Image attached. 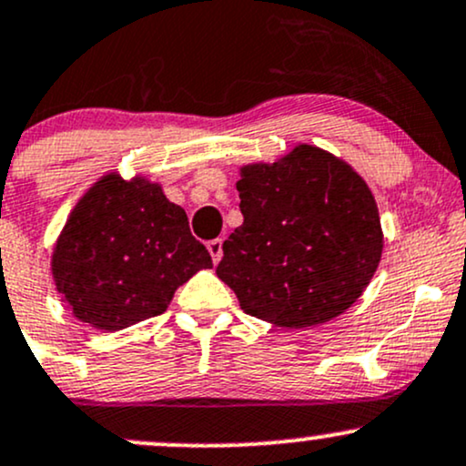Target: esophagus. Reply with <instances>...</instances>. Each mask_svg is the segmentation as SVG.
Returning <instances> with one entry per match:
<instances>
[{
	"mask_svg": "<svg viewBox=\"0 0 466 466\" xmlns=\"http://www.w3.org/2000/svg\"><path fill=\"white\" fill-rule=\"evenodd\" d=\"M208 249H209V257H212L214 263H218L223 257V241L221 238H212V241L208 243Z\"/></svg>",
	"mask_w": 466,
	"mask_h": 466,
	"instance_id": "1",
	"label": "esophagus"
}]
</instances>
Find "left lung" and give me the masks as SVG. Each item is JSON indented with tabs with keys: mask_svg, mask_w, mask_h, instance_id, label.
Instances as JSON below:
<instances>
[{
	"mask_svg": "<svg viewBox=\"0 0 466 466\" xmlns=\"http://www.w3.org/2000/svg\"><path fill=\"white\" fill-rule=\"evenodd\" d=\"M243 225L223 243L217 276L245 314L300 329L356 303L382 254L370 187L347 163L314 146L241 167Z\"/></svg>",
	"mask_w": 466,
	"mask_h": 466,
	"instance_id": "8db88e82",
	"label": "left lung"
}]
</instances>
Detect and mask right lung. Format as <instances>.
Returning <instances> with one entry per match:
<instances>
[{"mask_svg":"<svg viewBox=\"0 0 466 466\" xmlns=\"http://www.w3.org/2000/svg\"><path fill=\"white\" fill-rule=\"evenodd\" d=\"M212 268L187 214L161 186L106 175L66 221L53 254L57 291L73 314L116 331L163 314L178 285Z\"/></svg>","mask_w":466,"mask_h":466,"instance_id":"add662e5","label":"right lung"}]
</instances>
